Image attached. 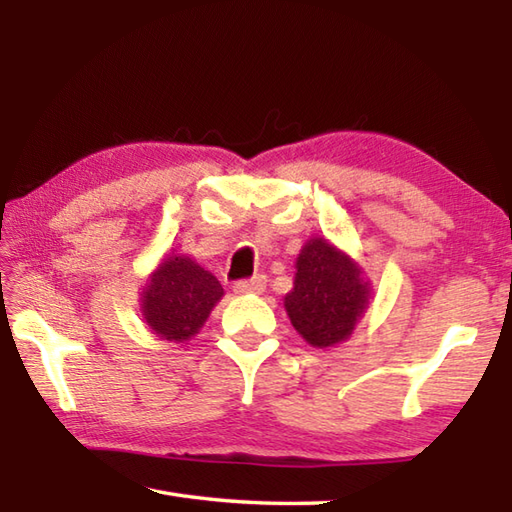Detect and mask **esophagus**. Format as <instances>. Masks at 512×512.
I'll list each match as a JSON object with an SVG mask.
<instances>
[{"mask_svg":"<svg viewBox=\"0 0 512 512\" xmlns=\"http://www.w3.org/2000/svg\"><path fill=\"white\" fill-rule=\"evenodd\" d=\"M266 288V277L264 275H255L250 279H242L237 281V284L233 286V290L237 292V295H259V292H264Z\"/></svg>","mask_w":512,"mask_h":512,"instance_id":"esophagus-1","label":"esophagus"}]
</instances>
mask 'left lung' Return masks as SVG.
<instances>
[{"label":"left lung","mask_w":512,"mask_h":512,"mask_svg":"<svg viewBox=\"0 0 512 512\" xmlns=\"http://www.w3.org/2000/svg\"><path fill=\"white\" fill-rule=\"evenodd\" d=\"M369 288L350 257L325 239H312L297 259L295 288L286 312L295 330L314 347L341 343L367 306Z\"/></svg>","instance_id":"obj_1"}]
</instances>
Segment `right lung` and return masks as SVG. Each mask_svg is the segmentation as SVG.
Segmentation results:
<instances>
[{
  "label": "right lung",
  "mask_w": 512,
  "mask_h": 512,
  "mask_svg": "<svg viewBox=\"0 0 512 512\" xmlns=\"http://www.w3.org/2000/svg\"><path fill=\"white\" fill-rule=\"evenodd\" d=\"M222 295L220 281L189 257H169L143 292L145 321L167 341L191 339Z\"/></svg>",
  "instance_id": "add662e5"
}]
</instances>
